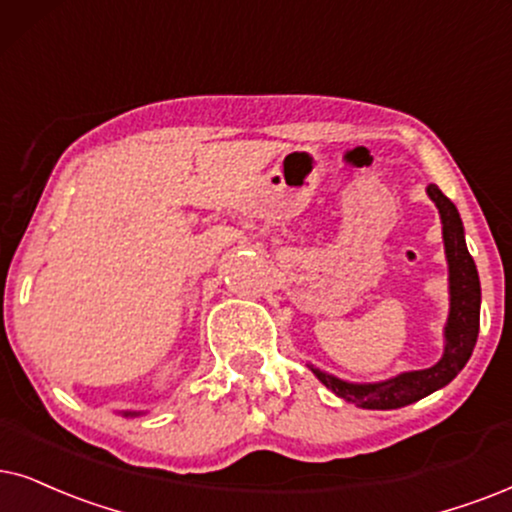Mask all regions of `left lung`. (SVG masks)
Wrapping results in <instances>:
<instances>
[{
	"label": "left lung",
	"mask_w": 512,
	"mask_h": 512,
	"mask_svg": "<svg viewBox=\"0 0 512 512\" xmlns=\"http://www.w3.org/2000/svg\"><path fill=\"white\" fill-rule=\"evenodd\" d=\"M428 196L435 200L439 215H442L444 248L446 260H449L451 312L444 331V357L432 368H425V371L401 373L397 378L385 380V383L368 385L345 383V380L335 378V375L312 368L316 378L328 390L345 401L361 406V409H401V406L428 397L439 387L449 385L461 373V368L468 364L472 349H475L477 333H480V276H477L475 262H472L470 252L465 248L463 222L458 217L456 205L435 184L428 186Z\"/></svg>",
	"instance_id": "1"
}]
</instances>
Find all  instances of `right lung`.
<instances>
[{"mask_svg":"<svg viewBox=\"0 0 512 512\" xmlns=\"http://www.w3.org/2000/svg\"><path fill=\"white\" fill-rule=\"evenodd\" d=\"M127 416H129V413H127Z\"/></svg>","mask_w":512,"mask_h":512,"instance_id":"add662e5","label":"right lung"}]
</instances>
